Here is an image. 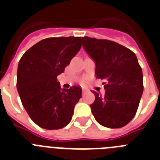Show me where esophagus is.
Instances as JSON below:
<instances>
[{
	"label": "esophagus",
	"mask_w": 160,
	"mask_h": 160,
	"mask_svg": "<svg viewBox=\"0 0 160 160\" xmlns=\"http://www.w3.org/2000/svg\"><path fill=\"white\" fill-rule=\"evenodd\" d=\"M87 92H88V90L86 88H84L82 89V94H83V95H84L85 93H87Z\"/></svg>",
	"instance_id": "34e87169"
}]
</instances>
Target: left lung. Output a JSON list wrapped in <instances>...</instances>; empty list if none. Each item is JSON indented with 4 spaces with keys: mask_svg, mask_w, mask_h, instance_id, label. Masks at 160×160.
Returning <instances> with one entry per match:
<instances>
[{
    "mask_svg": "<svg viewBox=\"0 0 160 160\" xmlns=\"http://www.w3.org/2000/svg\"><path fill=\"white\" fill-rule=\"evenodd\" d=\"M82 43L95 60L96 77L105 80L104 96L92 92L93 116L102 126L122 128L133 119L143 94V72L137 57L132 50L108 40L83 37Z\"/></svg>",
    "mask_w": 160,
    "mask_h": 160,
    "instance_id": "left-lung-1",
    "label": "left lung"
}]
</instances>
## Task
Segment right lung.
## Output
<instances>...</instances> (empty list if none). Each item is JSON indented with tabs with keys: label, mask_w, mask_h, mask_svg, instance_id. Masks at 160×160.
<instances>
[{
	"label": "right lung",
	"mask_w": 160,
	"mask_h": 160,
	"mask_svg": "<svg viewBox=\"0 0 160 160\" xmlns=\"http://www.w3.org/2000/svg\"><path fill=\"white\" fill-rule=\"evenodd\" d=\"M81 48V37H50L27 50L18 64L17 88L32 120L44 129L69 123L81 88L60 89L57 76L64 72Z\"/></svg>",
	"instance_id": "obj_1"
}]
</instances>
